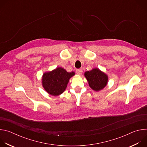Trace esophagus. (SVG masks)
Returning a JSON list of instances; mask_svg holds the SVG:
<instances>
[{"instance_id":"obj_1","label":"esophagus","mask_w":147,"mask_h":147,"mask_svg":"<svg viewBox=\"0 0 147 147\" xmlns=\"http://www.w3.org/2000/svg\"><path fill=\"white\" fill-rule=\"evenodd\" d=\"M76 73L78 75H81V74L82 73V70L81 69H77Z\"/></svg>"}]
</instances>
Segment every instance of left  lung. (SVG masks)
Here are the masks:
<instances>
[{
    "instance_id": "left-lung-1",
    "label": "left lung",
    "mask_w": 147,
    "mask_h": 147,
    "mask_svg": "<svg viewBox=\"0 0 147 147\" xmlns=\"http://www.w3.org/2000/svg\"><path fill=\"white\" fill-rule=\"evenodd\" d=\"M84 76L88 82L90 87L95 91L102 90L107 85L108 76L98 68L85 72Z\"/></svg>"
}]
</instances>
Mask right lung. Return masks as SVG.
<instances>
[{
	"label": "right lung",
	"instance_id": "add662e5",
	"mask_svg": "<svg viewBox=\"0 0 147 147\" xmlns=\"http://www.w3.org/2000/svg\"><path fill=\"white\" fill-rule=\"evenodd\" d=\"M74 74V71L69 73L63 68L57 67L43 74L42 86L50 95L58 96L65 91L70 78Z\"/></svg>",
	"mask_w": 147,
	"mask_h": 147
}]
</instances>
